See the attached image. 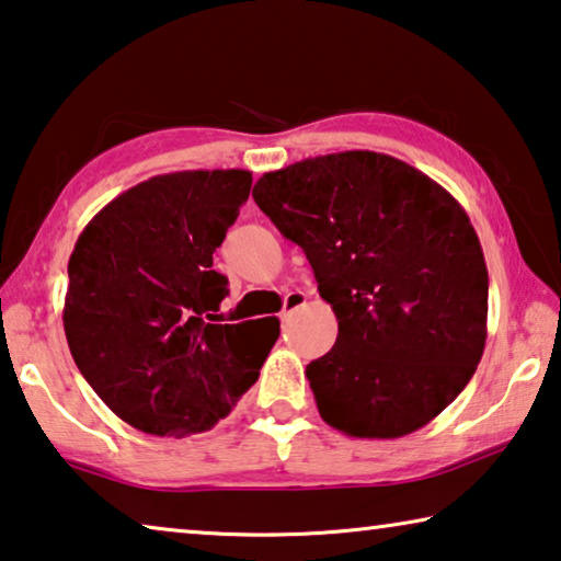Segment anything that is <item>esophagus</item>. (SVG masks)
<instances>
[{"instance_id":"34e87169","label":"esophagus","mask_w":561,"mask_h":561,"mask_svg":"<svg viewBox=\"0 0 561 561\" xmlns=\"http://www.w3.org/2000/svg\"><path fill=\"white\" fill-rule=\"evenodd\" d=\"M308 296L302 290H290L286 296V302H283V310H280V320H288L293 313H296L298 308L306 306Z\"/></svg>"}]
</instances>
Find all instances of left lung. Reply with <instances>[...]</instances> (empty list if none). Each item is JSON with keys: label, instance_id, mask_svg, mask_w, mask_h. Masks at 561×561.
I'll return each mask as SVG.
<instances>
[{"label": "left lung", "instance_id": "obj_1", "mask_svg": "<svg viewBox=\"0 0 561 561\" xmlns=\"http://www.w3.org/2000/svg\"><path fill=\"white\" fill-rule=\"evenodd\" d=\"M259 208L298 243L337 341L306 367L318 412L392 439L437 417L488 341V265L465 208L410 163L343 151L263 173Z\"/></svg>", "mask_w": 561, "mask_h": 561}]
</instances>
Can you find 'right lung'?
<instances>
[{
	"instance_id": "right-lung-1",
	"label": "right lung",
	"mask_w": 561,
	"mask_h": 561,
	"mask_svg": "<svg viewBox=\"0 0 561 561\" xmlns=\"http://www.w3.org/2000/svg\"><path fill=\"white\" fill-rule=\"evenodd\" d=\"M251 171H176L104 206L69 259L64 333L114 415L186 437L226 417L259 380L275 318L216 323L228 296L214 253L251 194Z\"/></svg>"
}]
</instances>
